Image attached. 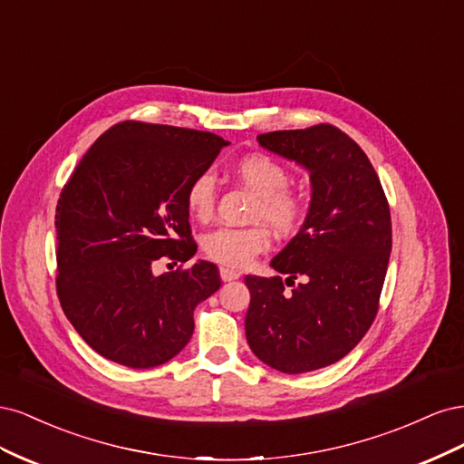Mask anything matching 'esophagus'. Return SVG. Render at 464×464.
Instances as JSON below:
<instances>
[{
    "label": "esophagus",
    "mask_w": 464,
    "mask_h": 464,
    "mask_svg": "<svg viewBox=\"0 0 464 464\" xmlns=\"http://www.w3.org/2000/svg\"><path fill=\"white\" fill-rule=\"evenodd\" d=\"M240 276H242L240 271L227 269V266H222V269H220V278L224 280V283H230V280H236V278H240Z\"/></svg>",
    "instance_id": "1"
}]
</instances>
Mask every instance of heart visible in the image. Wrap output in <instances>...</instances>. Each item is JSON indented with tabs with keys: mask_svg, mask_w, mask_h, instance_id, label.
<instances>
[{
	"mask_svg": "<svg viewBox=\"0 0 464 464\" xmlns=\"http://www.w3.org/2000/svg\"><path fill=\"white\" fill-rule=\"evenodd\" d=\"M234 174L242 184L257 195L254 217L263 218L280 234L298 228L304 217V203L298 193L288 189L290 174L286 168L269 154H246L234 164ZM217 203V179L213 172L195 174L186 188V205L195 218H208ZM269 232L263 224L247 228L222 227L203 236L205 254L227 266L242 269L261 251L269 247Z\"/></svg>",
	"mask_w": 464,
	"mask_h": 464,
	"instance_id": "obj_1",
	"label": "heart"
}]
</instances>
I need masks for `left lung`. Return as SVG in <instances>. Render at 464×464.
Masks as SVG:
<instances>
[{"mask_svg": "<svg viewBox=\"0 0 464 464\" xmlns=\"http://www.w3.org/2000/svg\"><path fill=\"white\" fill-rule=\"evenodd\" d=\"M257 141L310 172L312 201L300 232L271 261L286 280L246 276L247 344L278 372H314L344 358L377 315L392 246L389 203L366 152L334 125Z\"/></svg>", "mask_w": 464, "mask_h": 464, "instance_id": "left-lung-1", "label": "left lung"}]
</instances>
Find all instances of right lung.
I'll list each match as a JSON object with an SVG mask.
<instances>
[{"mask_svg": "<svg viewBox=\"0 0 464 464\" xmlns=\"http://www.w3.org/2000/svg\"><path fill=\"white\" fill-rule=\"evenodd\" d=\"M227 145L215 133L121 121L75 166L55 207V288L63 314L101 356L145 370L189 343L195 305L220 288L217 265L164 275L152 266L195 256L186 188Z\"/></svg>", "mask_w": 464, "mask_h": 464, "instance_id": "right-lung-1", "label": "right lung"}]
</instances>
